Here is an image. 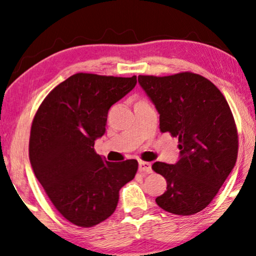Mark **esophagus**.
Wrapping results in <instances>:
<instances>
[{"label":"esophagus","mask_w":256,"mask_h":256,"mask_svg":"<svg viewBox=\"0 0 256 256\" xmlns=\"http://www.w3.org/2000/svg\"><path fill=\"white\" fill-rule=\"evenodd\" d=\"M138 169H140V172H148V174H150V172H152L151 164L150 162H146V161H140Z\"/></svg>","instance_id":"34e87169"}]
</instances>
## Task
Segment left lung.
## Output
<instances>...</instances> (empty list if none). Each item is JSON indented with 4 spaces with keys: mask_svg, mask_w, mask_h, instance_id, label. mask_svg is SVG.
I'll return each mask as SVG.
<instances>
[{
    "mask_svg": "<svg viewBox=\"0 0 256 256\" xmlns=\"http://www.w3.org/2000/svg\"><path fill=\"white\" fill-rule=\"evenodd\" d=\"M138 82L158 110L160 132L178 138V162L152 164L167 180L156 202L172 214L194 215L210 205L237 161L232 112L218 88L199 74L138 76Z\"/></svg>",
    "mask_w": 256,
    "mask_h": 256,
    "instance_id": "8db88e82",
    "label": "left lung"
}]
</instances>
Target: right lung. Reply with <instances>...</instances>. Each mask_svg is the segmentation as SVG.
<instances>
[{
  "label": "right lung",
  "mask_w": 256,
  "mask_h": 256,
  "mask_svg": "<svg viewBox=\"0 0 256 256\" xmlns=\"http://www.w3.org/2000/svg\"><path fill=\"white\" fill-rule=\"evenodd\" d=\"M132 78L76 73L48 94L35 113L30 161L54 208L78 226L90 228L114 213L119 191L135 178V159L108 162L94 148L108 113L136 86Z\"/></svg>",
  "instance_id": "right-lung-1"
}]
</instances>
